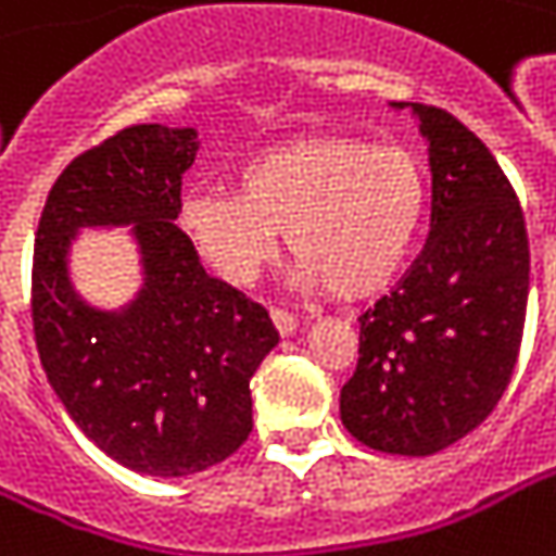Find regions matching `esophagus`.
<instances>
[{"mask_svg":"<svg viewBox=\"0 0 556 556\" xmlns=\"http://www.w3.org/2000/svg\"><path fill=\"white\" fill-rule=\"evenodd\" d=\"M270 320H274V327L279 330V337H292V333L302 327V320H299V317H292L289 311H279V308L270 311Z\"/></svg>","mask_w":556,"mask_h":556,"instance_id":"34e87169","label":"esophagus"}]
</instances>
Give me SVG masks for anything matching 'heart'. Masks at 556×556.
Listing matches in <instances>:
<instances>
[{
	"instance_id": "1",
	"label": "heart",
	"mask_w": 556,
	"mask_h": 556,
	"mask_svg": "<svg viewBox=\"0 0 556 556\" xmlns=\"http://www.w3.org/2000/svg\"><path fill=\"white\" fill-rule=\"evenodd\" d=\"M425 201V173L412 150L320 131L248 160L236 191H188L179 226L229 286L257 277L286 232L299 286L368 299L406 267Z\"/></svg>"
}]
</instances>
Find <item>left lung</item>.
Segmentation results:
<instances>
[{
    "label": "left lung",
    "mask_w": 556,
    "mask_h": 556,
    "mask_svg": "<svg viewBox=\"0 0 556 556\" xmlns=\"http://www.w3.org/2000/svg\"><path fill=\"white\" fill-rule=\"evenodd\" d=\"M431 236L406 279L358 324V365L340 393L355 441L431 456L478 428L516 368L529 302V236L504 169L472 131L421 103Z\"/></svg>",
    "instance_id": "1"
}]
</instances>
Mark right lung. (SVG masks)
Masks as SVG:
<instances>
[{"mask_svg": "<svg viewBox=\"0 0 556 556\" xmlns=\"http://www.w3.org/2000/svg\"><path fill=\"white\" fill-rule=\"evenodd\" d=\"M198 128L131 125L84 150L55 179L34 242V337L52 393L110 459L185 478L251 434V377L279 343L270 314L207 277L176 226ZM146 282L122 309L74 289L81 228H124Z\"/></svg>", "mask_w": 556, "mask_h": 556, "instance_id": "right-lung-1", "label": "right lung"}]
</instances>
